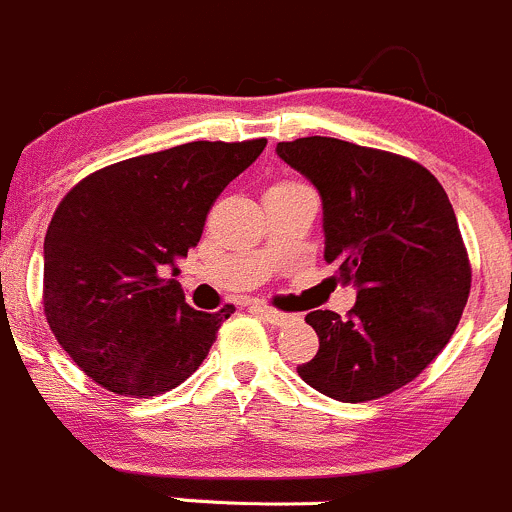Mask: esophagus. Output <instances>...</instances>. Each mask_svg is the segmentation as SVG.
I'll use <instances>...</instances> for the list:
<instances>
[{"label":"esophagus","mask_w":512,"mask_h":512,"mask_svg":"<svg viewBox=\"0 0 512 512\" xmlns=\"http://www.w3.org/2000/svg\"><path fill=\"white\" fill-rule=\"evenodd\" d=\"M254 311L258 313V316L263 318L266 323H271V326H286V323H291L293 316H288V313L283 311H276V308L271 306H263V303H256Z\"/></svg>","instance_id":"esophagus-1"}]
</instances>
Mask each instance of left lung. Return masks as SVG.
I'll use <instances>...</instances> for the list:
<instances>
[{
    "label": "left lung",
    "instance_id": "1",
    "mask_svg": "<svg viewBox=\"0 0 512 512\" xmlns=\"http://www.w3.org/2000/svg\"><path fill=\"white\" fill-rule=\"evenodd\" d=\"M276 151L321 194L323 256L358 288L346 318L308 313L318 353L298 376L343 403L388 396L426 371L468 303L470 261L448 194L426 166L391 151L331 136Z\"/></svg>",
    "mask_w": 512,
    "mask_h": 512
}]
</instances>
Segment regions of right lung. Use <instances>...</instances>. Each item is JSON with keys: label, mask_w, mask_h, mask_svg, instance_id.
Wrapping results in <instances>:
<instances>
[{"label": "right lung", "mask_w": 512, "mask_h": 512, "mask_svg": "<svg viewBox=\"0 0 512 512\" xmlns=\"http://www.w3.org/2000/svg\"><path fill=\"white\" fill-rule=\"evenodd\" d=\"M263 146L191 141L104 166L64 196L44 236V316L91 381L149 398L204 363L234 306L196 311L166 276H179L214 201Z\"/></svg>", "instance_id": "add662e5"}]
</instances>
